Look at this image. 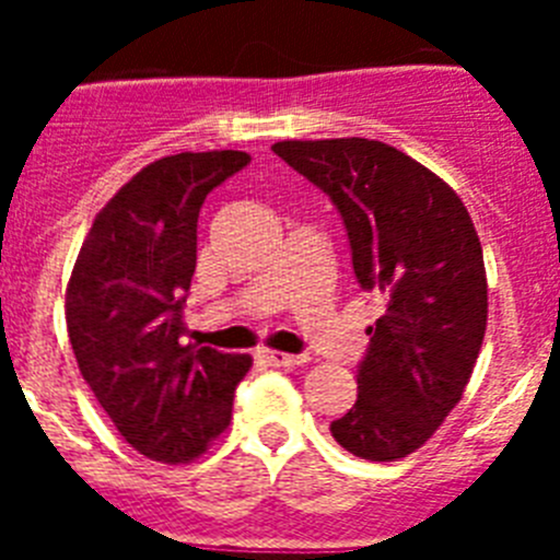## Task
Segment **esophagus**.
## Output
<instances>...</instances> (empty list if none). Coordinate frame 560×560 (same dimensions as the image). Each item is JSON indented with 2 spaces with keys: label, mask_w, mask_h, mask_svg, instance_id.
I'll use <instances>...</instances> for the list:
<instances>
[{
  "label": "esophagus",
  "mask_w": 560,
  "mask_h": 560,
  "mask_svg": "<svg viewBox=\"0 0 560 560\" xmlns=\"http://www.w3.org/2000/svg\"><path fill=\"white\" fill-rule=\"evenodd\" d=\"M257 359L266 361L269 368H300L308 361V355H294V353H283V350H257Z\"/></svg>",
  "instance_id": "34e87169"
}]
</instances>
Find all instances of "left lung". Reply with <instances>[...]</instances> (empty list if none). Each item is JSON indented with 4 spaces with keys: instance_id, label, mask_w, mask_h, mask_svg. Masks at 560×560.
Listing matches in <instances>:
<instances>
[{
    "instance_id": "left-lung-1",
    "label": "left lung",
    "mask_w": 560,
    "mask_h": 560,
    "mask_svg": "<svg viewBox=\"0 0 560 560\" xmlns=\"http://www.w3.org/2000/svg\"><path fill=\"white\" fill-rule=\"evenodd\" d=\"M271 151L328 192L355 280L381 300L359 398L330 434L370 463L407 457L457 407L482 348L488 277L471 215L438 173L387 142L283 140Z\"/></svg>"
}]
</instances>
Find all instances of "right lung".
I'll return each mask as SVG.
<instances>
[{"mask_svg": "<svg viewBox=\"0 0 560 560\" xmlns=\"http://www.w3.org/2000/svg\"><path fill=\"white\" fill-rule=\"evenodd\" d=\"M249 165L244 151L173 153L142 167L95 215L67 283L81 375L128 446L190 463L232 418L246 353L185 345L182 305L196 271L207 192Z\"/></svg>", "mask_w": 560, "mask_h": 560, "instance_id": "add662e5", "label": "right lung"}]
</instances>
